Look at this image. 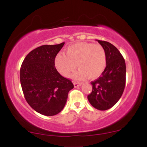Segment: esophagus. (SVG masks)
<instances>
[{
  "label": "esophagus",
  "instance_id": "esophagus-1",
  "mask_svg": "<svg viewBox=\"0 0 147 147\" xmlns=\"http://www.w3.org/2000/svg\"><path fill=\"white\" fill-rule=\"evenodd\" d=\"M82 85V84L79 83V82H74V86H75V88L78 87V86H80Z\"/></svg>",
  "mask_w": 147,
  "mask_h": 147
}]
</instances>
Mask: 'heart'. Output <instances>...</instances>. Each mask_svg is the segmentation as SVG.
<instances>
[{
    "label": "heart",
    "instance_id": "obj_1",
    "mask_svg": "<svg viewBox=\"0 0 147 147\" xmlns=\"http://www.w3.org/2000/svg\"><path fill=\"white\" fill-rule=\"evenodd\" d=\"M65 54H59L55 60L58 71L65 77H68L77 67L79 70L75 74L76 79L88 77L90 79H95L106 68V52L99 44L76 43L67 48Z\"/></svg>",
    "mask_w": 147,
    "mask_h": 147
}]
</instances>
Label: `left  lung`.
Segmentation results:
<instances>
[{"instance_id": "8db88e82", "label": "left lung", "mask_w": 147, "mask_h": 147, "mask_svg": "<svg viewBox=\"0 0 147 147\" xmlns=\"http://www.w3.org/2000/svg\"><path fill=\"white\" fill-rule=\"evenodd\" d=\"M104 48L106 66L102 75L91 82L92 90L88 99L95 109H111L122 97L126 84V63L122 54L109 42L97 40Z\"/></svg>"}]
</instances>
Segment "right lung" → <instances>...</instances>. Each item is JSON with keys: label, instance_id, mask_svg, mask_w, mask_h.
<instances>
[{"label": "right lung", "instance_id": "1", "mask_svg": "<svg viewBox=\"0 0 147 147\" xmlns=\"http://www.w3.org/2000/svg\"><path fill=\"white\" fill-rule=\"evenodd\" d=\"M64 43L43 45L25 57L20 70V81L27 102L38 113L46 116L63 110L68 92L74 88L70 79L57 71L55 59Z\"/></svg>", "mask_w": 147, "mask_h": 147}]
</instances>
